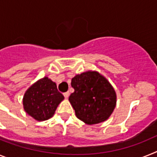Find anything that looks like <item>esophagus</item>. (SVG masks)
I'll list each match as a JSON object with an SVG mask.
<instances>
[{"label":"esophagus","mask_w":157,"mask_h":157,"mask_svg":"<svg viewBox=\"0 0 157 157\" xmlns=\"http://www.w3.org/2000/svg\"><path fill=\"white\" fill-rule=\"evenodd\" d=\"M63 95H64V96H65V99H67V98L69 97V92H65V93H63Z\"/></svg>","instance_id":"esophagus-1"}]
</instances>
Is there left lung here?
Listing matches in <instances>:
<instances>
[{
    "instance_id": "left-lung-1",
    "label": "left lung",
    "mask_w": 157,
    "mask_h": 157,
    "mask_svg": "<svg viewBox=\"0 0 157 157\" xmlns=\"http://www.w3.org/2000/svg\"><path fill=\"white\" fill-rule=\"evenodd\" d=\"M71 85L74 92L69 100L79 119L92 125L110 117L116 104V94L105 77L88 71L73 77Z\"/></svg>"
}]
</instances>
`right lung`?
Instances as JSON below:
<instances>
[{
    "label": "right lung",
    "instance_id": "1",
    "mask_svg": "<svg viewBox=\"0 0 157 157\" xmlns=\"http://www.w3.org/2000/svg\"><path fill=\"white\" fill-rule=\"evenodd\" d=\"M63 99V95L58 92L55 83L44 77L28 88L23 103L28 114L38 121H44L54 115Z\"/></svg>",
    "mask_w": 157,
    "mask_h": 157
}]
</instances>
